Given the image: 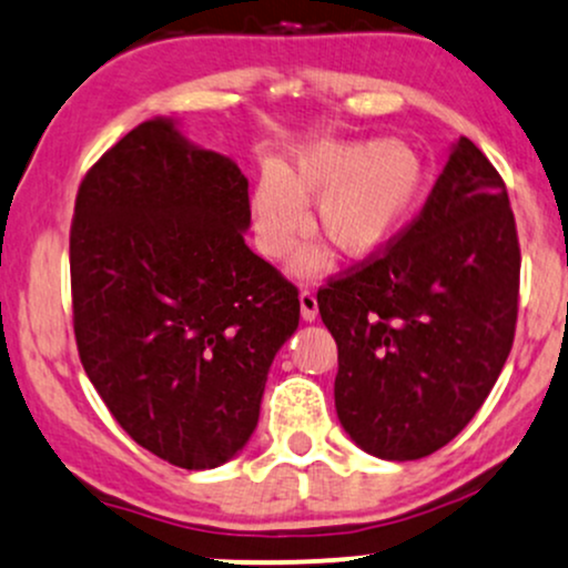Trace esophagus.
I'll return each instance as SVG.
<instances>
[{
    "label": "esophagus",
    "instance_id": "obj_1",
    "mask_svg": "<svg viewBox=\"0 0 568 568\" xmlns=\"http://www.w3.org/2000/svg\"><path fill=\"white\" fill-rule=\"evenodd\" d=\"M300 313H303L305 322H313L318 316V300L311 290L300 292Z\"/></svg>",
    "mask_w": 568,
    "mask_h": 568
}]
</instances>
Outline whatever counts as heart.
Returning a JSON list of instances; mask_svg holds the SVG:
<instances>
[{
	"instance_id": "1",
	"label": "heart",
	"mask_w": 568,
	"mask_h": 568,
	"mask_svg": "<svg viewBox=\"0 0 568 568\" xmlns=\"http://www.w3.org/2000/svg\"><path fill=\"white\" fill-rule=\"evenodd\" d=\"M423 191V162L398 143H324L300 151L282 172L265 170L252 196L257 242L284 257L305 231L303 202H316V231L343 257L377 255L404 229ZM305 271L318 257L300 260Z\"/></svg>"
}]
</instances>
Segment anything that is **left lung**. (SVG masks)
<instances>
[{
	"instance_id": "1",
	"label": "left lung",
	"mask_w": 568,
	"mask_h": 568,
	"mask_svg": "<svg viewBox=\"0 0 568 568\" xmlns=\"http://www.w3.org/2000/svg\"><path fill=\"white\" fill-rule=\"evenodd\" d=\"M518 286L505 180L459 138L423 210L318 290L337 343V417L353 442L396 463L449 444L508 362Z\"/></svg>"
}]
</instances>
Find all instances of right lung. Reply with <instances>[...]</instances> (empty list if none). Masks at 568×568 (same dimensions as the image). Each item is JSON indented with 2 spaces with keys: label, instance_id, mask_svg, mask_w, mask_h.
I'll return each mask as SVG.
<instances>
[{
  "label": "right lung",
  "instance_id": "1",
  "mask_svg": "<svg viewBox=\"0 0 568 568\" xmlns=\"http://www.w3.org/2000/svg\"><path fill=\"white\" fill-rule=\"evenodd\" d=\"M250 183L170 119L126 132L73 204V337L132 442L185 470L217 468L260 417L300 292L244 244Z\"/></svg>",
  "mask_w": 568,
  "mask_h": 568
}]
</instances>
